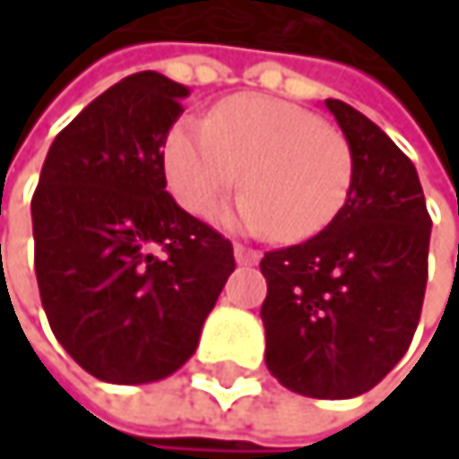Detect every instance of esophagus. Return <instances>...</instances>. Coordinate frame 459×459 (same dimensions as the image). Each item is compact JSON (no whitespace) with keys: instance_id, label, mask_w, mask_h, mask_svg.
<instances>
[{"instance_id":"1","label":"esophagus","mask_w":459,"mask_h":459,"mask_svg":"<svg viewBox=\"0 0 459 459\" xmlns=\"http://www.w3.org/2000/svg\"><path fill=\"white\" fill-rule=\"evenodd\" d=\"M233 255H236V263L238 265H255L260 260V252L257 249H249V247H241V244L233 247Z\"/></svg>"}]
</instances>
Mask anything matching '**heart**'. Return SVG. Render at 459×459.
<instances>
[{
	"instance_id": "1",
	"label": "heart",
	"mask_w": 459,
	"mask_h": 459,
	"mask_svg": "<svg viewBox=\"0 0 459 459\" xmlns=\"http://www.w3.org/2000/svg\"><path fill=\"white\" fill-rule=\"evenodd\" d=\"M245 169L247 191L226 212L230 226L303 241L345 207L353 156L345 135L311 111L265 95L221 103L207 125L180 122L164 145V175L196 218L212 215Z\"/></svg>"
}]
</instances>
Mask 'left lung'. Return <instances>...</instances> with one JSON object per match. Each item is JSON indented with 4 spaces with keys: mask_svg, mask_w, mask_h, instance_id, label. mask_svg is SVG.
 Segmentation results:
<instances>
[{
    "mask_svg": "<svg viewBox=\"0 0 459 459\" xmlns=\"http://www.w3.org/2000/svg\"><path fill=\"white\" fill-rule=\"evenodd\" d=\"M353 156L340 215L314 238L265 252L260 308L268 372L311 399L375 388L412 342L428 281L430 215L404 151L353 106L326 98Z\"/></svg>",
    "mask_w": 459,
    "mask_h": 459,
    "instance_id": "1",
    "label": "left lung"
}]
</instances>
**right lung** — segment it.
Returning <instances> with one entry per match:
<instances>
[{
	"instance_id": "right-lung-1",
	"label": "right lung",
	"mask_w": 459,
	"mask_h": 459,
	"mask_svg": "<svg viewBox=\"0 0 459 459\" xmlns=\"http://www.w3.org/2000/svg\"><path fill=\"white\" fill-rule=\"evenodd\" d=\"M188 95L156 71L117 82L52 140L31 199L47 321L103 383L178 372L236 268L229 238L167 194L161 145Z\"/></svg>"
}]
</instances>
